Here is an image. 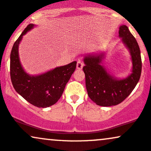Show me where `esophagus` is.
I'll return each instance as SVG.
<instances>
[{
    "mask_svg": "<svg viewBox=\"0 0 151 151\" xmlns=\"http://www.w3.org/2000/svg\"><path fill=\"white\" fill-rule=\"evenodd\" d=\"M83 67V62L81 60H78L77 62V65H76V68L77 69H82Z\"/></svg>",
    "mask_w": 151,
    "mask_h": 151,
    "instance_id": "esophagus-1",
    "label": "esophagus"
}]
</instances>
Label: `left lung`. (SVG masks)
I'll return each mask as SVG.
<instances>
[{
  "instance_id": "left-lung-1",
  "label": "left lung",
  "mask_w": 151,
  "mask_h": 151,
  "mask_svg": "<svg viewBox=\"0 0 151 151\" xmlns=\"http://www.w3.org/2000/svg\"><path fill=\"white\" fill-rule=\"evenodd\" d=\"M119 37L128 47L132 55V73L128 78L117 80L109 75L100 65L102 55L85 58L86 86L88 96L97 105L109 107L119 104L132 93L141 74L142 61L141 51L135 37L126 25L119 27Z\"/></svg>"
}]
</instances>
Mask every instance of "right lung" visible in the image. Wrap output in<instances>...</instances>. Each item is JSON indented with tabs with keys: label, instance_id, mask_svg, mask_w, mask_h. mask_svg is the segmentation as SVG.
Returning a JSON list of instances; mask_svg holds the SVG:
<instances>
[{
	"label": "right lung",
	"instance_id": "1",
	"mask_svg": "<svg viewBox=\"0 0 151 151\" xmlns=\"http://www.w3.org/2000/svg\"><path fill=\"white\" fill-rule=\"evenodd\" d=\"M34 27L29 24L13 44L10 53V73L14 88L28 102L37 107H48L61 97L66 83L76 68V61L57 67L37 76L24 72L19 60L18 45L22 36Z\"/></svg>",
	"mask_w": 151,
	"mask_h": 151
}]
</instances>
